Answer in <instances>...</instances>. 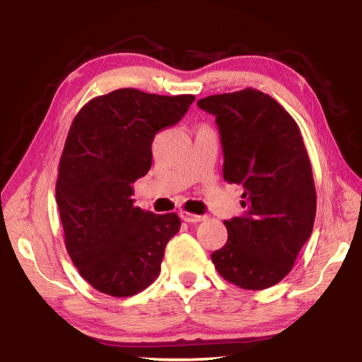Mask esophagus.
<instances>
[{
  "mask_svg": "<svg viewBox=\"0 0 362 362\" xmlns=\"http://www.w3.org/2000/svg\"><path fill=\"white\" fill-rule=\"evenodd\" d=\"M180 217H182V220H185V222H188V223H199V222H203V220H206L204 216H196V214H189L185 211L180 212Z\"/></svg>",
  "mask_w": 362,
  "mask_h": 362,
  "instance_id": "obj_1",
  "label": "esophagus"
}]
</instances>
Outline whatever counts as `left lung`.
<instances>
[{
    "mask_svg": "<svg viewBox=\"0 0 362 362\" xmlns=\"http://www.w3.org/2000/svg\"><path fill=\"white\" fill-rule=\"evenodd\" d=\"M198 107L216 116L223 179L244 188V214L223 222L228 240L212 262L235 286L267 289L291 272L313 231L316 188L303 139L292 116L252 88L209 95Z\"/></svg>",
    "mask_w": 362,
    "mask_h": 362,
    "instance_id": "obj_1",
    "label": "left lung"
}]
</instances>
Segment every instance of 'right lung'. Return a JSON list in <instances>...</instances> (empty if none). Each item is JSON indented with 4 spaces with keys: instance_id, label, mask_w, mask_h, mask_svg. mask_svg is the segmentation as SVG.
Wrapping results in <instances>:
<instances>
[{
    "instance_id": "obj_1",
    "label": "right lung",
    "mask_w": 362,
    "mask_h": 362,
    "mask_svg": "<svg viewBox=\"0 0 362 362\" xmlns=\"http://www.w3.org/2000/svg\"><path fill=\"white\" fill-rule=\"evenodd\" d=\"M193 100L124 88L88 102L71 122L56 199L70 259L99 292L129 297L161 272L180 218L134 206L132 183L151 168L156 134L177 124Z\"/></svg>"
}]
</instances>
